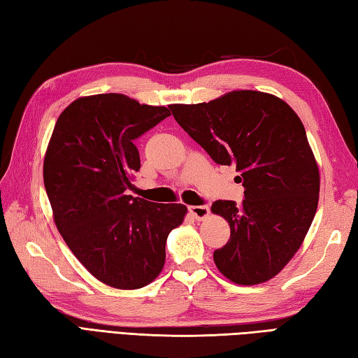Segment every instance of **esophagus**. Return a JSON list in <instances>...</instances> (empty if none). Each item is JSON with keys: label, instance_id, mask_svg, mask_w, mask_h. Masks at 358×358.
Instances as JSON below:
<instances>
[{"label": "esophagus", "instance_id": "esophagus-1", "mask_svg": "<svg viewBox=\"0 0 358 358\" xmlns=\"http://www.w3.org/2000/svg\"><path fill=\"white\" fill-rule=\"evenodd\" d=\"M189 212L195 220H204L209 217V208L208 206H191L189 208Z\"/></svg>", "mask_w": 358, "mask_h": 358}]
</instances>
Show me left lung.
<instances>
[{"label": "left lung", "mask_w": 358, "mask_h": 358, "mask_svg": "<svg viewBox=\"0 0 358 358\" xmlns=\"http://www.w3.org/2000/svg\"><path fill=\"white\" fill-rule=\"evenodd\" d=\"M173 118L218 164L240 172L245 200H218L231 238L214 252L223 275L252 286L291 262L313 223L320 172L305 126L281 98L232 90L209 103L171 104Z\"/></svg>", "instance_id": "1"}]
</instances>
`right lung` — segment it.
Instances as JSON below:
<instances>
[{"mask_svg":"<svg viewBox=\"0 0 358 358\" xmlns=\"http://www.w3.org/2000/svg\"><path fill=\"white\" fill-rule=\"evenodd\" d=\"M123 94L72 101L45 149L43 178L53 222L78 262L115 289H140L163 271L166 240L187 214L180 203L127 195L140 154L134 140L169 117Z\"/></svg>","mask_w":358,"mask_h":358,"instance_id":"right-lung-1","label":"right lung"}]
</instances>
